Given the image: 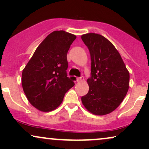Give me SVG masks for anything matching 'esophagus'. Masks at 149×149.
<instances>
[{
	"instance_id": "34e87169",
	"label": "esophagus",
	"mask_w": 149,
	"mask_h": 149,
	"mask_svg": "<svg viewBox=\"0 0 149 149\" xmlns=\"http://www.w3.org/2000/svg\"><path fill=\"white\" fill-rule=\"evenodd\" d=\"M83 80H84V77L83 76H80V77H78V78H77V81L78 82L83 81Z\"/></svg>"
}]
</instances>
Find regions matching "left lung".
<instances>
[{
    "label": "left lung",
    "mask_w": 149,
    "mask_h": 149,
    "mask_svg": "<svg viewBox=\"0 0 149 149\" xmlns=\"http://www.w3.org/2000/svg\"><path fill=\"white\" fill-rule=\"evenodd\" d=\"M81 38L91 58L89 91L81 97L82 102L92 113L106 115L115 110L127 95L130 73L119 52L105 37L90 33Z\"/></svg>",
    "instance_id": "8db88e82"
}]
</instances>
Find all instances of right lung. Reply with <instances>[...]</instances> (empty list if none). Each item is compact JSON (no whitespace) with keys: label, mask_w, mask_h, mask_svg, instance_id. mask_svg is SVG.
Here are the masks:
<instances>
[{"label":"right lung","mask_w":149,"mask_h":149,"mask_svg":"<svg viewBox=\"0 0 149 149\" xmlns=\"http://www.w3.org/2000/svg\"><path fill=\"white\" fill-rule=\"evenodd\" d=\"M76 36L64 31L49 33L37 47L22 71V83L28 100L41 111L54 110L76 77H68L67 52Z\"/></svg>","instance_id":"obj_1"}]
</instances>
